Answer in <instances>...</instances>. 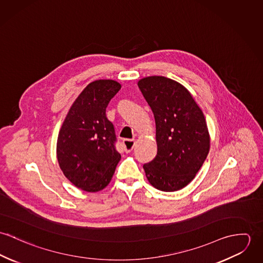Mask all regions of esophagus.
<instances>
[{
	"mask_svg": "<svg viewBox=\"0 0 263 263\" xmlns=\"http://www.w3.org/2000/svg\"><path fill=\"white\" fill-rule=\"evenodd\" d=\"M135 145H136V142L134 140H123V146L126 153L133 150Z\"/></svg>",
	"mask_w": 263,
	"mask_h": 263,
	"instance_id": "1",
	"label": "esophagus"
}]
</instances>
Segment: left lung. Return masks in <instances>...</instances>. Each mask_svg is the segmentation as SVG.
Segmentation results:
<instances>
[{
  "instance_id": "8db88e82",
  "label": "left lung",
  "mask_w": 263,
  "mask_h": 263,
  "mask_svg": "<svg viewBox=\"0 0 263 263\" xmlns=\"http://www.w3.org/2000/svg\"><path fill=\"white\" fill-rule=\"evenodd\" d=\"M138 86L156 122L157 156L144 170L151 184L170 192L185 187L210 151L204 115L187 89L162 76L141 79Z\"/></svg>"
}]
</instances>
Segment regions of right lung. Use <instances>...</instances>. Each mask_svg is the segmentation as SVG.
<instances>
[{
	"label": "right lung",
	"mask_w": 263,
	"mask_h": 263,
	"mask_svg": "<svg viewBox=\"0 0 263 263\" xmlns=\"http://www.w3.org/2000/svg\"><path fill=\"white\" fill-rule=\"evenodd\" d=\"M121 85L113 80L90 83L78 96L60 129L57 157L64 175L84 191L106 187L121 156L106 107Z\"/></svg>",
	"instance_id": "obj_1"
}]
</instances>
